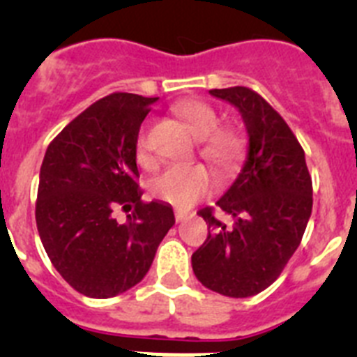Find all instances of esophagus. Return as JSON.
Masks as SVG:
<instances>
[{
    "label": "esophagus",
    "instance_id": "esophagus-1",
    "mask_svg": "<svg viewBox=\"0 0 357 357\" xmlns=\"http://www.w3.org/2000/svg\"><path fill=\"white\" fill-rule=\"evenodd\" d=\"M189 216H191V214L182 213V211H175V220H176V222H184V220H188Z\"/></svg>",
    "mask_w": 357,
    "mask_h": 357
}]
</instances>
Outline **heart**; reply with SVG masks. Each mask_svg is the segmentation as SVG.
I'll list each match as a JSON object with an SVG mask.
<instances>
[{
    "mask_svg": "<svg viewBox=\"0 0 357 357\" xmlns=\"http://www.w3.org/2000/svg\"><path fill=\"white\" fill-rule=\"evenodd\" d=\"M173 112L197 139H202L200 155L216 169L218 175L227 176L234 172L241 157V137L232 128L218 127L220 116L213 105L204 100H185L175 105ZM137 160L144 166L151 162L143 137L137 143ZM211 188L213 176L204 166H172L151 182V193L176 207H191Z\"/></svg>",
    "mask_w": 357,
    "mask_h": 357,
    "instance_id": "heart-1",
    "label": "heart"
}]
</instances>
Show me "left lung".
Segmentation results:
<instances>
[{"label":"left lung","mask_w":357,"mask_h":357,"mask_svg":"<svg viewBox=\"0 0 357 357\" xmlns=\"http://www.w3.org/2000/svg\"><path fill=\"white\" fill-rule=\"evenodd\" d=\"M239 110L248 135L241 172L216 206L234 218L227 227L202 209L213 227L191 255L197 279L206 288L247 298L280 275L295 254L313 209V184L301 143L277 110L248 87L209 91Z\"/></svg>","instance_id":"8db88e82"}]
</instances>
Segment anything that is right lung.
I'll list each match as a JSON object with an SVG mask.
<instances>
[{
  "mask_svg": "<svg viewBox=\"0 0 357 357\" xmlns=\"http://www.w3.org/2000/svg\"><path fill=\"white\" fill-rule=\"evenodd\" d=\"M157 98L114 93L98 100L50 143L39 173L36 222L62 279L91 298L134 288L175 225L169 204L141 200L135 162L143 119ZM129 211L119 224L112 211Z\"/></svg>",
  "mask_w": 357,
  "mask_h": 357,
  "instance_id": "right-lung-1",
  "label": "right lung"
}]
</instances>
